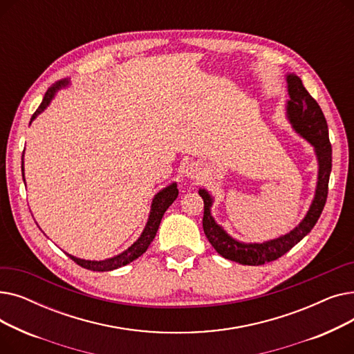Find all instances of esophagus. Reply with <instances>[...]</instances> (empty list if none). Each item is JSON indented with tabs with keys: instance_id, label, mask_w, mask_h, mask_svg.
<instances>
[{
	"instance_id": "obj_1",
	"label": "esophagus",
	"mask_w": 354,
	"mask_h": 354,
	"mask_svg": "<svg viewBox=\"0 0 354 354\" xmlns=\"http://www.w3.org/2000/svg\"><path fill=\"white\" fill-rule=\"evenodd\" d=\"M185 174H187V176H189V178H192V179H196V178H199V175H201V169H199L198 165L192 163V165H188V166H187V169H185Z\"/></svg>"
}]
</instances>
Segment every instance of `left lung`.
Listing matches in <instances>:
<instances>
[{
	"label": "left lung",
	"mask_w": 354,
	"mask_h": 354,
	"mask_svg": "<svg viewBox=\"0 0 354 354\" xmlns=\"http://www.w3.org/2000/svg\"><path fill=\"white\" fill-rule=\"evenodd\" d=\"M287 86L290 96V100L287 102L288 120L295 132L313 145L319 160L317 187H315L314 199L304 219L288 234L266 241L263 244L239 243L216 224L211 214L214 202L212 196L208 191L199 189V195L203 199V232L219 255L243 266H263L266 263L275 261L288 252L313 230L327 201L328 179L331 172V145L328 140L326 118L319 103L310 96L299 76L287 74Z\"/></svg>",
	"instance_id": "left-lung-1"
}]
</instances>
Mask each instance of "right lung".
Instances as JSON below:
<instances>
[{
	"label": "right lung",
	"mask_w": 354,
	"mask_h": 354,
	"mask_svg": "<svg viewBox=\"0 0 354 354\" xmlns=\"http://www.w3.org/2000/svg\"><path fill=\"white\" fill-rule=\"evenodd\" d=\"M68 84V80H60L55 84H53L44 95V99L41 102V104L39 106V109L35 110V113L32 115L31 120H34L37 118V115H40L41 111L50 104L51 99L54 97L55 91L60 90L62 87H66ZM24 158V155H23ZM24 163V162H23ZM23 179H24V169H23ZM178 185L176 182L171 183L169 187L163 188L160 192H158L152 201V207H151V214H149V219H147V224L142 232V235L138 238L136 243H133L130 245L126 251H123L122 254L116 255V257H111L107 259H103V261H88V259H80L77 257H73L70 254H67L74 263L79 264L80 267L86 268V270H91V271H111V270H116L120 268L129 263L135 261L136 258H139L143 252H146L147 247L151 245V243L153 241L158 228L160 225V221L163 214L166 212V209L172 205V202L178 198Z\"/></svg>",
	"instance_id": "1"
}]
</instances>
